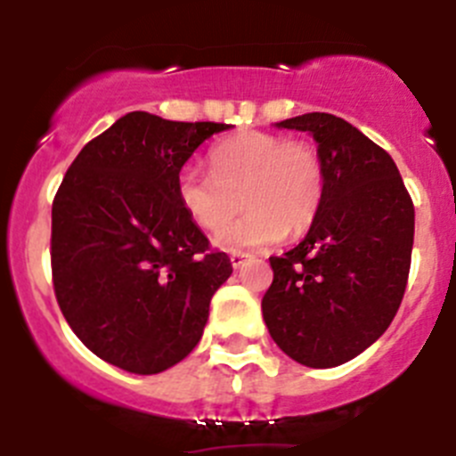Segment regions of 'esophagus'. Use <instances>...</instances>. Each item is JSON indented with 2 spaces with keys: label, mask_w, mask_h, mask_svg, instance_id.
Returning a JSON list of instances; mask_svg holds the SVG:
<instances>
[{
  "label": "esophagus",
  "mask_w": 456,
  "mask_h": 456,
  "mask_svg": "<svg viewBox=\"0 0 456 456\" xmlns=\"http://www.w3.org/2000/svg\"><path fill=\"white\" fill-rule=\"evenodd\" d=\"M248 257V253H244V251H231V263H232V267H241V265H244V260H247Z\"/></svg>",
  "instance_id": "1"
}]
</instances>
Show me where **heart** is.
<instances>
[{"label": "heart", "instance_id": "b5f03b06", "mask_svg": "<svg viewBox=\"0 0 456 456\" xmlns=\"http://www.w3.org/2000/svg\"><path fill=\"white\" fill-rule=\"evenodd\" d=\"M209 173L184 164L175 193L200 231L215 232L239 208L248 212L216 235L224 248L272 247L315 224L326 196V167L310 141L272 132H240L208 152Z\"/></svg>", "mask_w": 456, "mask_h": 456}]
</instances>
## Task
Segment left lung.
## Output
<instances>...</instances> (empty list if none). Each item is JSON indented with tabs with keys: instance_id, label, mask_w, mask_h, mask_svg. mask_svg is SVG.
<instances>
[{
	"instance_id": "8db88e82",
	"label": "left lung",
	"mask_w": 456,
	"mask_h": 456,
	"mask_svg": "<svg viewBox=\"0 0 456 456\" xmlns=\"http://www.w3.org/2000/svg\"><path fill=\"white\" fill-rule=\"evenodd\" d=\"M278 127L320 143L326 196L304 241L269 257L263 317L297 363L336 368L365 352L400 308L416 209L393 157L347 120L313 111Z\"/></svg>"
}]
</instances>
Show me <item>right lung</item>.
<instances>
[{
    "label": "right lung",
    "instance_id": "1",
    "mask_svg": "<svg viewBox=\"0 0 456 456\" xmlns=\"http://www.w3.org/2000/svg\"><path fill=\"white\" fill-rule=\"evenodd\" d=\"M225 123L132 111L91 139L52 203V283L75 336L107 363L157 374L203 336L232 273L183 209L175 178Z\"/></svg>",
    "mask_w": 456,
    "mask_h": 456
}]
</instances>
